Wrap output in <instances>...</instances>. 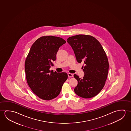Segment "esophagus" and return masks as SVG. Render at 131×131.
<instances>
[{"mask_svg": "<svg viewBox=\"0 0 131 131\" xmlns=\"http://www.w3.org/2000/svg\"><path fill=\"white\" fill-rule=\"evenodd\" d=\"M68 76L69 77H73V75L71 73H68Z\"/></svg>", "mask_w": 131, "mask_h": 131, "instance_id": "obj_1", "label": "esophagus"}]
</instances>
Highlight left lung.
Segmentation results:
<instances>
[{
    "label": "left lung",
    "instance_id": "left-lung-1",
    "mask_svg": "<svg viewBox=\"0 0 131 131\" xmlns=\"http://www.w3.org/2000/svg\"><path fill=\"white\" fill-rule=\"evenodd\" d=\"M67 42L74 50L77 62L84 64L82 67L84 77L74 75L78 81L75 93L84 98L96 96L104 87L108 75L109 63L106 52L100 42L91 35H75L68 38Z\"/></svg>",
    "mask_w": 131,
    "mask_h": 131
}]
</instances>
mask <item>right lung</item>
I'll list each match as a JSON object with an SVG mask.
<instances>
[{"label":"right lung","mask_w":131,"mask_h":131,"mask_svg":"<svg viewBox=\"0 0 131 131\" xmlns=\"http://www.w3.org/2000/svg\"><path fill=\"white\" fill-rule=\"evenodd\" d=\"M66 43L62 38L46 36L39 38L31 46L25 61L26 80L31 90L41 99L56 97L67 79V73L50 70L59 49Z\"/></svg>","instance_id":"right-lung-1"}]
</instances>
